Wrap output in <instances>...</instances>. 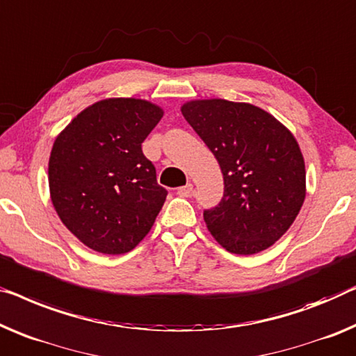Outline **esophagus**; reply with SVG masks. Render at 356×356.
Masks as SVG:
<instances>
[{
	"label": "esophagus",
	"mask_w": 356,
	"mask_h": 356,
	"mask_svg": "<svg viewBox=\"0 0 356 356\" xmlns=\"http://www.w3.org/2000/svg\"><path fill=\"white\" fill-rule=\"evenodd\" d=\"M177 193L180 195V196H192V193H193V184H185L184 187H180L179 190H177Z\"/></svg>",
	"instance_id": "34e87169"
}]
</instances>
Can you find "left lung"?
Listing matches in <instances>:
<instances>
[{
	"mask_svg": "<svg viewBox=\"0 0 356 356\" xmlns=\"http://www.w3.org/2000/svg\"><path fill=\"white\" fill-rule=\"evenodd\" d=\"M180 110L224 176L220 203L203 212L211 235L241 256L270 248L305 200V163L294 136L251 104L192 100Z\"/></svg>",
	"mask_w": 356,
	"mask_h": 356,
	"instance_id": "8db88e82",
	"label": "left lung"
}]
</instances>
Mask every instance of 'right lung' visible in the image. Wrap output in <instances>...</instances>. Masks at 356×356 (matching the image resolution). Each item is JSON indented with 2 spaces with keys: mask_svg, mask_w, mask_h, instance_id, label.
I'll use <instances>...</instances> for the list:
<instances>
[{
  "mask_svg": "<svg viewBox=\"0 0 356 356\" xmlns=\"http://www.w3.org/2000/svg\"><path fill=\"white\" fill-rule=\"evenodd\" d=\"M161 116L147 100L105 99L57 136L49 158L52 204L63 225L94 251H132L161 211L168 190L142 152Z\"/></svg>",
  "mask_w": 356,
  "mask_h": 356,
  "instance_id": "right-lung-1",
  "label": "right lung"
}]
</instances>
